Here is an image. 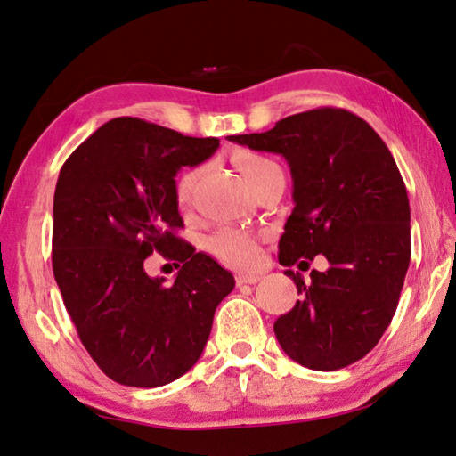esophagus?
Instances as JSON below:
<instances>
[{"mask_svg":"<svg viewBox=\"0 0 456 456\" xmlns=\"http://www.w3.org/2000/svg\"><path fill=\"white\" fill-rule=\"evenodd\" d=\"M259 279L261 275H255V273H251V275H237V285H255Z\"/></svg>","mask_w":456,"mask_h":456,"instance_id":"1","label":"esophagus"}]
</instances>
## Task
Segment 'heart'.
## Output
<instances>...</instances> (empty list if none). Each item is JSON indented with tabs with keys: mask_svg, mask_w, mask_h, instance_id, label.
<instances>
[{
	"mask_svg": "<svg viewBox=\"0 0 456 456\" xmlns=\"http://www.w3.org/2000/svg\"><path fill=\"white\" fill-rule=\"evenodd\" d=\"M235 165L239 167V171H241V175L245 177L247 185H251L253 181L267 175L271 171L281 169L273 159H267V157L255 155V153H237ZM197 177H200V169H185L177 177L175 200L181 207H185L189 201H191V193H193ZM207 249H209L213 256H217L221 263L237 269H249L256 261H259V245H256V237L249 233V231H243L237 227H225V229H219L217 233H213L209 237V241H207Z\"/></svg>",
	"mask_w": 456,
	"mask_h": 456,
	"instance_id": "heart-1",
	"label": "heart"
}]
</instances>
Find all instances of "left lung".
<instances>
[{"label": "left lung", "mask_w": 456, "mask_h": 456, "mask_svg": "<svg viewBox=\"0 0 456 456\" xmlns=\"http://www.w3.org/2000/svg\"><path fill=\"white\" fill-rule=\"evenodd\" d=\"M227 139L283 155L291 169L295 207L279 263L303 271L317 255L329 263L309 283L285 271L301 299L273 325L281 349L313 370L362 359L391 325L411 261L407 187L388 147L365 119L335 107Z\"/></svg>", "instance_id": "left-lung-1"}]
</instances>
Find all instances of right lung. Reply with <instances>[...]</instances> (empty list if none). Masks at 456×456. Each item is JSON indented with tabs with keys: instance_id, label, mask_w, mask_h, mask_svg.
I'll use <instances>...</instances> for the list:
<instances>
[{
	"instance_id": "obj_1",
	"label": "right lung",
	"mask_w": 456,
	"mask_h": 456,
	"mask_svg": "<svg viewBox=\"0 0 456 456\" xmlns=\"http://www.w3.org/2000/svg\"><path fill=\"white\" fill-rule=\"evenodd\" d=\"M137 118L107 121L63 163L53 197V275L81 343L127 387H161L200 361L227 269L173 231L183 227L175 175L217 151ZM153 250L183 262L176 281L149 278Z\"/></svg>"
}]
</instances>
